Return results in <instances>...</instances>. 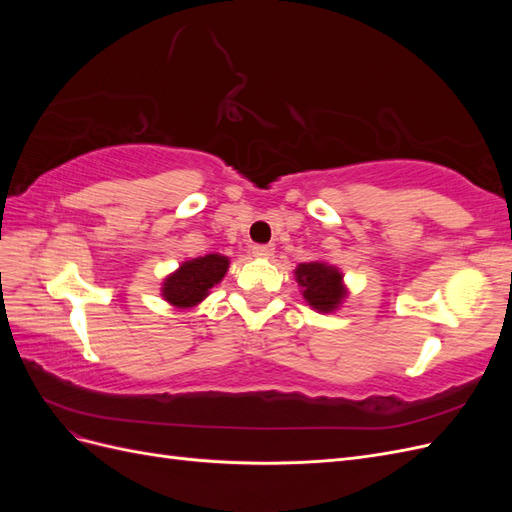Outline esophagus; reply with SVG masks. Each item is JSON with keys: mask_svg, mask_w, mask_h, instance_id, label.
I'll return each mask as SVG.
<instances>
[{"mask_svg": "<svg viewBox=\"0 0 512 512\" xmlns=\"http://www.w3.org/2000/svg\"><path fill=\"white\" fill-rule=\"evenodd\" d=\"M273 252H275V247H273L271 243H265V245H254V247H252V254H254L256 258H271V256H273Z\"/></svg>", "mask_w": 512, "mask_h": 512, "instance_id": "esophagus-1", "label": "esophagus"}]
</instances>
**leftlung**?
<instances>
[{"instance_id": "8db88e82", "label": "left lung", "mask_w": 512, "mask_h": 512, "mask_svg": "<svg viewBox=\"0 0 512 512\" xmlns=\"http://www.w3.org/2000/svg\"><path fill=\"white\" fill-rule=\"evenodd\" d=\"M294 275H297L303 299L322 314L335 312L339 303L346 299L344 275L327 262H301L294 269Z\"/></svg>"}]
</instances>
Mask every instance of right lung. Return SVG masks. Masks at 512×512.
<instances>
[{"label": "right lung", "instance_id": "1", "mask_svg": "<svg viewBox=\"0 0 512 512\" xmlns=\"http://www.w3.org/2000/svg\"><path fill=\"white\" fill-rule=\"evenodd\" d=\"M228 262L230 260L222 254H207L183 262L162 284L164 301L181 309L198 305L215 284L222 282L228 271Z\"/></svg>", "mask_w": 512, "mask_h": 512}]
</instances>
